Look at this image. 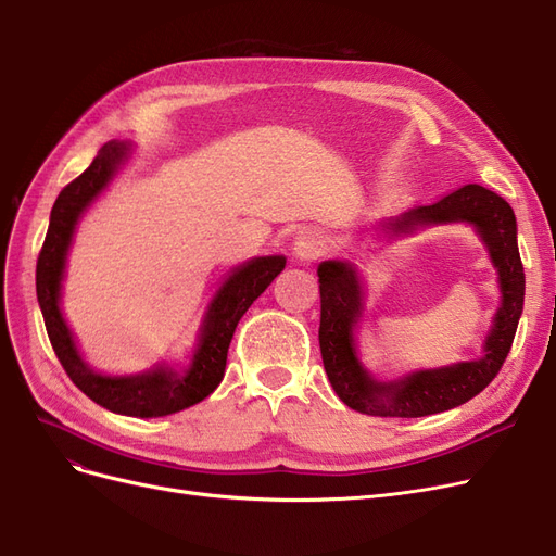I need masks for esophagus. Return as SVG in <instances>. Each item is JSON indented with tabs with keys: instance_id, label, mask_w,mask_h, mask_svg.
<instances>
[{
	"instance_id": "obj_1",
	"label": "esophagus",
	"mask_w": 556,
	"mask_h": 556,
	"mask_svg": "<svg viewBox=\"0 0 556 556\" xmlns=\"http://www.w3.org/2000/svg\"><path fill=\"white\" fill-rule=\"evenodd\" d=\"M327 237L323 231H315V229H306L301 231L299 237L294 239L292 243V250H294V257L299 262H311V260H317L323 252L327 250Z\"/></svg>"
}]
</instances>
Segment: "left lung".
Segmentation results:
<instances>
[{"label": "left lung", "instance_id": "1", "mask_svg": "<svg viewBox=\"0 0 556 556\" xmlns=\"http://www.w3.org/2000/svg\"><path fill=\"white\" fill-rule=\"evenodd\" d=\"M468 225L486 248L496 271L498 308L476 359L435 368H415L392 380L368 371L359 355L364 325V276L350 260H325L319 278V350L339 399L352 410L378 417H425L457 408L480 394L506 362L525 308V268L517 248L510 204L482 185H464L431 206H417L366 227L376 241H396L441 227Z\"/></svg>", "mask_w": 556, "mask_h": 556}]
</instances>
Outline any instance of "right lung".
<instances>
[{
	"label": "right lung",
	"mask_w": 556,
	"mask_h": 556,
	"mask_svg": "<svg viewBox=\"0 0 556 556\" xmlns=\"http://www.w3.org/2000/svg\"><path fill=\"white\" fill-rule=\"evenodd\" d=\"M131 153L134 146L129 141L104 143L88 169L66 185L55 199L37 262V299L50 345H53L66 376L83 394L117 415L164 417L204 401L223 382L227 350L239 319L282 271L288 257H250L233 266L213 292L199 323L194 345L180 362H157L137 374L115 376L97 371L83 357L74 331L62 313L66 260H70L80 220L94 201L109 190L113 178L123 172Z\"/></svg>",
	"instance_id": "right-lung-1"
}]
</instances>
